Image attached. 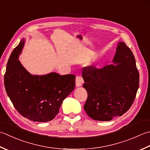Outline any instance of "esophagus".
Masks as SVG:
<instances>
[{
    "instance_id": "1",
    "label": "esophagus",
    "mask_w": 150,
    "mask_h": 150,
    "mask_svg": "<svg viewBox=\"0 0 150 150\" xmlns=\"http://www.w3.org/2000/svg\"><path fill=\"white\" fill-rule=\"evenodd\" d=\"M84 82L83 78H82L81 76L77 75V77L75 78V84H76V86H80L82 85V83Z\"/></svg>"
}]
</instances>
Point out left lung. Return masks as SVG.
Listing matches in <instances>:
<instances>
[{"instance_id": "left-lung-1", "label": "left lung", "mask_w": 150, "mask_h": 150, "mask_svg": "<svg viewBox=\"0 0 150 150\" xmlns=\"http://www.w3.org/2000/svg\"><path fill=\"white\" fill-rule=\"evenodd\" d=\"M113 62L101 68L83 69V87L88 93L84 109L91 118L110 121L129 109L139 87V73L133 52L119 42Z\"/></svg>"}]
</instances>
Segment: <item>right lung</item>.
<instances>
[{
    "label": "right lung",
    "mask_w": 150,
    "mask_h": 150,
    "mask_svg": "<svg viewBox=\"0 0 150 150\" xmlns=\"http://www.w3.org/2000/svg\"><path fill=\"white\" fill-rule=\"evenodd\" d=\"M24 40L11 52L4 74L6 91L21 115L34 122H49L54 119L62 103L75 86V76L51 73L32 75L18 60Z\"/></svg>",
    "instance_id": "1"
}]
</instances>
